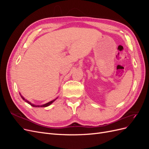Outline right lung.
Returning <instances> with one entry per match:
<instances>
[{
  "instance_id": "add662e5",
  "label": "right lung",
  "mask_w": 149,
  "mask_h": 149,
  "mask_svg": "<svg viewBox=\"0 0 149 149\" xmlns=\"http://www.w3.org/2000/svg\"><path fill=\"white\" fill-rule=\"evenodd\" d=\"M20 96H21V97L22 98V99H23V100H25V102H27V103H29V104H30L31 106H33V107H47V106H48L49 105H50L52 103V102H53L54 101H55V100H56V99H55V100H53V101H50V102H48V103H47V104H43V105H42V106H36V105H34V104H31V102H30L29 101H26V100H25V99L23 97H22V96L21 95V94H20Z\"/></svg>"
}]
</instances>
